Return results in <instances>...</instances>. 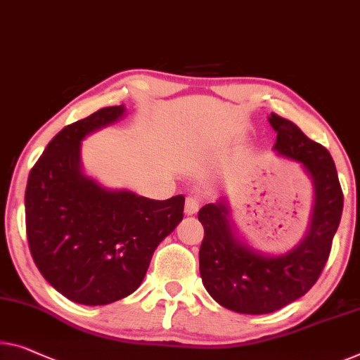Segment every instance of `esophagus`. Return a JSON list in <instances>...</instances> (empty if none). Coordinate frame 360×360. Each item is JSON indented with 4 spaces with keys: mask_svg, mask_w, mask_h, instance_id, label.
I'll return each mask as SVG.
<instances>
[{
    "mask_svg": "<svg viewBox=\"0 0 360 360\" xmlns=\"http://www.w3.org/2000/svg\"><path fill=\"white\" fill-rule=\"evenodd\" d=\"M198 205H200V200H198L197 197H194V195L187 197L186 207H184L186 214H195L198 212Z\"/></svg>",
    "mask_w": 360,
    "mask_h": 360,
    "instance_id": "obj_1",
    "label": "esophagus"
}]
</instances>
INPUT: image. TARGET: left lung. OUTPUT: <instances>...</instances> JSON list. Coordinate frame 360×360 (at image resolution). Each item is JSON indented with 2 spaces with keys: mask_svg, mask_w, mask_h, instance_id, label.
<instances>
[{
  "mask_svg": "<svg viewBox=\"0 0 360 360\" xmlns=\"http://www.w3.org/2000/svg\"><path fill=\"white\" fill-rule=\"evenodd\" d=\"M276 132L273 152L300 166L314 187V205L304 238L283 254H268L249 244L231 219L226 198L198 212L203 236L198 262L208 294L238 314L262 315L302 297L317 283L340 226L342 192L328 150L305 137L294 122L268 117Z\"/></svg>",
  "mask_w": 360,
  "mask_h": 360,
  "instance_id": "8db88e82",
  "label": "left lung"
}]
</instances>
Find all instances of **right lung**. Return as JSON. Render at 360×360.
Returning <instances> with one entry per match:
<instances>
[{
	"label": "right lung",
	"mask_w": 360,
	"mask_h": 360,
	"mask_svg": "<svg viewBox=\"0 0 360 360\" xmlns=\"http://www.w3.org/2000/svg\"><path fill=\"white\" fill-rule=\"evenodd\" d=\"M124 115V105L108 106L64 127L27 181L30 254L43 278L77 304L106 305L136 291L184 212V195L153 200L84 173V139Z\"/></svg>",
	"instance_id": "add662e5"
}]
</instances>
